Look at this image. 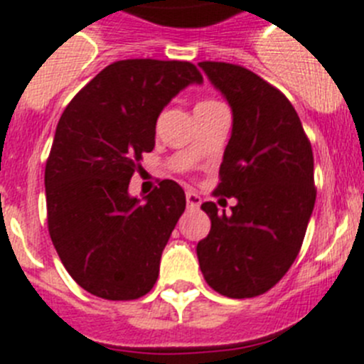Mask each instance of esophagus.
I'll return each mask as SVG.
<instances>
[{"instance_id": "esophagus-1", "label": "esophagus", "mask_w": 364, "mask_h": 364, "mask_svg": "<svg viewBox=\"0 0 364 364\" xmlns=\"http://www.w3.org/2000/svg\"><path fill=\"white\" fill-rule=\"evenodd\" d=\"M201 203V198L194 191H186V205L191 208H198Z\"/></svg>"}]
</instances>
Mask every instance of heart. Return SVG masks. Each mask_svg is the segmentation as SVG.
Returning a JSON list of instances; mask_svg holds the SVG:
<instances>
[{
    "label": "heart",
    "mask_w": 364,
    "mask_h": 364,
    "mask_svg": "<svg viewBox=\"0 0 364 364\" xmlns=\"http://www.w3.org/2000/svg\"><path fill=\"white\" fill-rule=\"evenodd\" d=\"M216 104H220V102H216V100H201V102L196 104V112H201V109L213 107V106H216Z\"/></svg>",
    "instance_id": "1"
}]
</instances>
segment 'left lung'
<instances>
[{"instance_id":"1","label":"left lung","mask_w":364,"mask_h":364,"mask_svg":"<svg viewBox=\"0 0 364 364\" xmlns=\"http://www.w3.org/2000/svg\"><path fill=\"white\" fill-rule=\"evenodd\" d=\"M232 109L214 194L235 198L232 213L201 205L210 232L196 247L214 291L251 299L269 291L295 262L315 205L314 151L295 107L242 65L200 62Z\"/></svg>"}]
</instances>
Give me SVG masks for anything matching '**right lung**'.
<instances>
[{
    "label": "right lung",
    "instance_id": "add662e5",
    "mask_svg": "<svg viewBox=\"0 0 364 364\" xmlns=\"http://www.w3.org/2000/svg\"><path fill=\"white\" fill-rule=\"evenodd\" d=\"M203 77L191 62L119 60L82 87L56 126L46 164L47 225L73 280L106 300L146 295L185 210L172 179L137 200L129 179L156 146L163 107Z\"/></svg>",
    "mask_w": 364,
    "mask_h": 364
}]
</instances>
